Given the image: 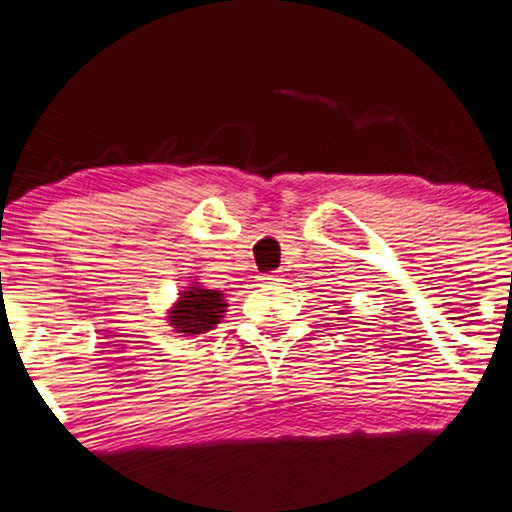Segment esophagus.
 I'll list each match as a JSON object with an SVG mask.
<instances>
[{"label": "esophagus", "mask_w": 512, "mask_h": 512, "mask_svg": "<svg viewBox=\"0 0 512 512\" xmlns=\"http://www.w3.org/2000/svg\"><path fill=\"white\" fill-rule=\"evenodd\" d=\"M258 280H261L263 285H278V283H283V273H280V271L263 273V275H258Z\"/></svg>", "instance_id": "34e87169"}]
</instances>
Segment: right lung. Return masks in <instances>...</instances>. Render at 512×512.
Here are the masks:
<instances>
[{
  "label": "right lung",
  "mask_w": 512,
  "mask_h": 512,
  "mask_svg": "<svg viewBox=\"0 0 512 512\" xmlns=\"http://www.w3.org/2000/svg\"><path fill=\"white\" fill-rule=\"evenodd\" d=\"M225 300L222 292L203 290L200 285L191 287L181 295L179 304L171 309V326L186 336H198V333L210 331L212 326L220 324L222 312H225Z\"/></svg>",
  "instance_id": "right-lung-1"
}]
</instances>
